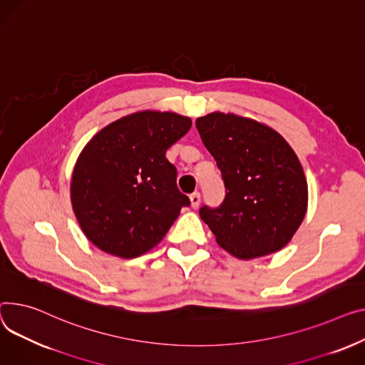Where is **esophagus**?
Here are the masks:
<instances>
[{
	"mask_svg": "<svg viewBox=\"0 0 365 365\" xmlns=\"http://www.w3.org/2000/svg\"><path fill=\"white\" fill-rule=\"evenodd\" d=\"M189 200H190V207H192V208H198L200 204H201V193H200V192L190 193Z\"/></svg>",
	"mask_w": 365,
	"mask_h": 365,
	"instance_id": "34e87169",
	"label": "esophagus"
}]
</instances>
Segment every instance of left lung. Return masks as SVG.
<instances>
[{
	"label": "left lung",
	"mask_w": 365,
	"mask_h": 365,
	"mask_svg": "<svg viewBox=\"0 0 365 365\" xmlns=\"http://www.w3.org/2000/svg\"><path fill=\"white\" fill-rule=\"evenodd\" d=\"M205 148L220 168L226 197L200 215L217 244L251 259L282 250L301 226L308 204L302 165L272 128L235 114L197 118Z\"/></svg>",
	"instance_id": "obj_1"
}]
</instances>
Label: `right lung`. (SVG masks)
<instances>
[{
    "instance_id": "add662e5",
    "label": "right lung",
    "mask_w": 365,
    "mask_h": 365,
    "mask_svg": "<svg viewBox=\"0 0 365 365\" xmlns=\"http://www.w3.org/2000/svg\"><path fill=\"white\" fill-rule=\"evenodd\" d=\"M192 126L176 113L139 111L96 133L73 170L70 198L81 229L101 251L136 258L158 245L190 204L165 151Z\"/></svg>"
}]
</instances>
